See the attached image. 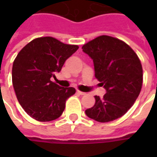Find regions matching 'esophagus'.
<instances>
[{
  "instance_id": "1",
  "label": "esophagus",
  "mask_w": 157,
  "mask_h": 157,
  "mask_svg": "<svg viewBox=\"0 0 157 157\" xmlns=\"http://www.w3.org/2000/svg\"><path fill=\"white\" fill-rule=\"evenodd\" d=\"M76 92H77L78 94H80V95H85V94H86L85 92H81V91H79V90H77V91H76Z\"/></svg>"
}]
</instances>
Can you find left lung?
Listing matches in <instances>:
<instances>
[{
	"label": "left lung",
	"mask_w": 157,
	"mask_h": 157,
	"mask_svg": "<svg viewBox=\"0 0 157 157\" xmlns=\"http://www.w3.org/2000/svg\"><path fill=\"white\" fill-rule=\"evenodd\" d=\"M82 51L93 60L96 78L107 92L102 98L95 96V104L86 114L101 123L120 118L134 105L141 90L140 59L124 42L107 35L84 44Z\"/></svg>",
	"instance_id": "1"
}]
</instances>
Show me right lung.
Returning a JSON list of instances; mask_svg holds the SVG:
<instances>
[{
  "label": "right lung",
  "instance_id": "1",
  "mask_svg": "<svg viewBox=\"0 0 157 157\" xmlns=\"http://www.w3.org/2000/svg\"><path fill=\"white\" fill-rule=\"evenodd\" d=\"M78 48L52 37H42L29 43L17 55L12 85L20 105L30 117L40 122L60 117L75 89L59 86L50 79L55 78V73Z\"/></svg>",
  "mask_w": 157,
  "mask_h": 157
}]
</instances>
